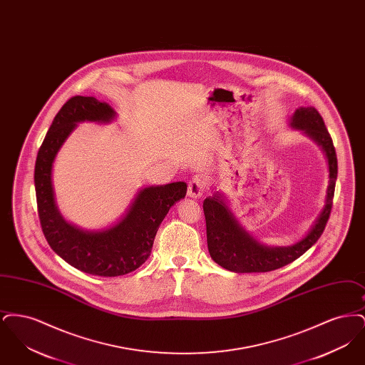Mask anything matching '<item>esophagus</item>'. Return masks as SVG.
<instances>
[{
    "instance_id": "34e87169",
    "label": "esophagus",
    "mask_w": 365,
    "mask_h": 365,
    "mask_svg": "<svg viewBox=\"0 0 365 365\" xmlns=\"http://www.w3.org/2000/svg\"><path fill=\"white\" fill-rule=\"evenodd\" d=\"M205 189V180L201 175H195L191 178L189 182V187H187V194L192 198H200L204 194Z\"/></svg>"
}]
</instances>
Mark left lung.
Masks as SVG:
<instances>
[{
    "mask_svg": "<svg viewBox=\"0 0 365 365\" xmlns=\"http://www.w3.org/2000/svg\"><path fill=\"white\" fill-rule=\"evenodd\" d=\"M290 125L312 138L324 152L329 161L330 180L326 205L308 234L292 246H267L256 241L243 230L228 209L222 194L207 197L202 207L207 222V241L210 257L220 267L238 274L269 272L282 268L302 256L322 237L330 217L338 161L330 133L320 113L313 108H298L290 119Z\"/></svg>",
    "mask_w": 365,
    "mask_h": 365,
    "instance_id": "obj_1",
    "label": "left lung"
}]
</instances>
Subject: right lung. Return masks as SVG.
Masks as SVG:
<instances>
[{
  "mask_svg": "<svg viewBox=\"0 0 365 365\" xmlns=\"http://www.w3.org/2000/svg\"><path fill=\"white\" fill-rule=\"evenodd\" d=\"M115 116L110 105L94 97H72L53 119L35 161L36 205L46 241L76 269L104 278L133 272L148 260L161 222L187 191L185 182L145 187L137 192L122 219L104 230L85 231L66 222L53 190L54 158L78 123H109Z\"/></svg>",
  "mask_w": 365,
  "mask_h": 365,
  "instance_id": "right-lung-1",
  "label": "right lung"
}]
</instances>
